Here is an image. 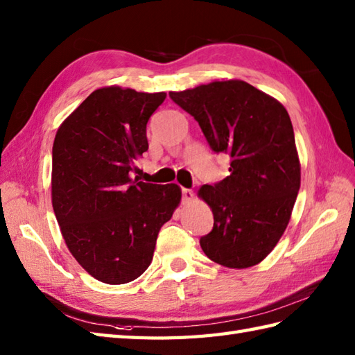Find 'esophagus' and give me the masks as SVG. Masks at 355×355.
I'll use <instances>...</instances> for the list:
<instances>
[{
    "label": "esophagus",
    "instance_id": "34e87169",
    "mask_svg": "<svg viewBox=\"0 0 355 355\" xmlns=\"http://www.w3.org/2000/svg\"><path fill=\"white\" fill-rule=\"evenodd\" d=\"M182 200H184V203H188V202H191L193 200V198H194V193H193V190H187V188H184L182 190Z\"/></svg>",
    "mask_w": 355,
    "mask_h": 355
}]
</instances>
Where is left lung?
<instances>
[{
    "mask_svg": "<svg viewBox=\"0 0 355 355\" xmlns=\"http://www.w3.org/2000/svg\"><path fill=\"white\" fill-rule=\"evenodd\" d=\"M170 97L196 118L212 150L231 159V175L198 193L214 214V227L200 239L205 255L230 269L261 263L284 234L301 187L287 109L239 78Z\"/></svg>",
    "mask_w": 355,
    "mask_h": 355,
    "instance_id": "8db88e82",
    "label": "left lung"
}]
</instances>
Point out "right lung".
I'll use <instances>...</instances> for the list:
<instances>
[{"label": "right lung", "instance_id": "1", "mask_svg": "<svg viewBox=\"0 0 355 355\" xmlns=\"http://www.w3.org/2000/svg\"><path fill=\"white\" fill-rule=\"evenodd\" d=\"M165 97L115 85L98 88L54 138L51 203L62 237L77 263L105 284H125L146 272L157 234L182 198L176 184L130 178L148 148V118Z\"/></svg>", "mask_w": 355, "mask_h": 355}]
</instances>
